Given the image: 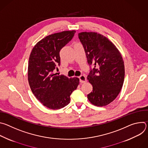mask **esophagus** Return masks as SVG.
I'll use <instances>...</instances> for the list:
<instances>
[{"label": "esophagus", "mask_w": 148, "mask_h": 148, "mask_svg": "<svg viewBox=\"0 0 148 148\" xmlns=\"http://www.w3.org/2000/svg\"><path fill=\"white\" fill-rule=\"evenodd\" d=\"M79 82L81 83H84L87 81V78L85 75H81L79 77Z\"/></svg>", "instance_id": "34e87169"}]
</instances>
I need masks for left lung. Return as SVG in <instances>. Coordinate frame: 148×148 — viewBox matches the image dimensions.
Returning <instances> with one entry per match:
<instances>
[{
    "label": "left lung",
    "instance_id": "8db88e82",
    "mask_svg": "<svg viewBox=\"0 0 148 148\" xmlns=\"http://www.w3.org/2000/svg\"><path fill=\"white\" fill-rule=\"evenodd\" d=\"M78 37L88 63L94 66L87 77L93 88L87 98L95 106H106L117 97L123 86L125 67L121 54L112 42L99 33L81 32Z\"/></svg>",
    "mask_w": 148,
    "mask_h": 148
}]
</instances>
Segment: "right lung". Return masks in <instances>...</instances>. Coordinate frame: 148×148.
Returning <instances> with one entry per match:
<instances>
[{"label":"right lung","instance_id":"add662e5","mask_svg":"<svg viewBox=\"0 0 148 148\" xmlns=\"http://www.w3.org/2000/svg\"><path fill=\"white\" fill-rule=\"evenodd\" d=\"M75 30L63 31L46 36L36 43L29 60L28 81L36 98L44 106L59 110L67 105L70 95L79 79L53 73L60 64V51L72 39Z\"/></svg>","mask_w":148,"mask_h":148}]
</instances>
